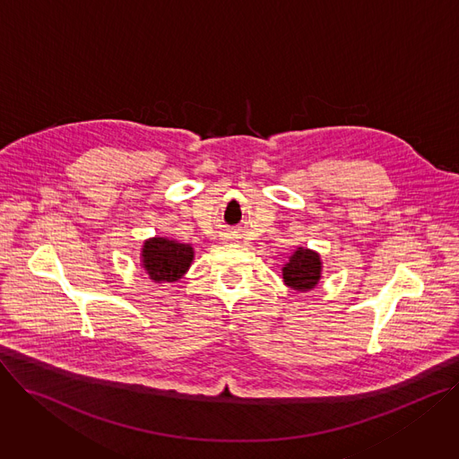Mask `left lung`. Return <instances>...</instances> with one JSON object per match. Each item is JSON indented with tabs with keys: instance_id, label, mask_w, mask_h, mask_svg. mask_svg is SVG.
<instances>
[{
	"instance_id": "obj_1",
	"label": "left lung",
	"mask_w": 459,
	"mask_h": 459,
	"mask_svg": "<svg viewBox=\"0 0 459 459\" xmlns=\"http://www.w3.org/2000/svg\"><path fill=\"white\" fill-rule=\"evenodd\" d=\"M321 272L323 263L319 253L308 247H297L282 268V279L291 290L308 291L319 282Z\"/></svg>"
}]
</instances>
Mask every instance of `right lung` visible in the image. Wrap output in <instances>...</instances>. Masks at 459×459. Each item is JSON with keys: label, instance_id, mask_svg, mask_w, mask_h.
Segmentation results:
<instances>
[{"label": "right lung", "instance_id": "add662e5", "mask_svg": "<svg viewBox=\"0 0 459 459\" xmlns=\"http://www.w3.org/2000/svg\"><path fill=\"white\" fill-rule=\"evenodd\" d=\"M195 251L189 244H182L166 237H152L142 246V268L155 282H175L189 270Z\"/></svg>", "mask_w": 459, "mask_h": 459}]
</instances>
